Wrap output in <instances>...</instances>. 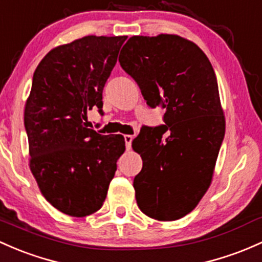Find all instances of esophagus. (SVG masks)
<instances>
[{
	"instance_id": "esophagus-1",
	"label": "esophagus",
	"mask_w": 262,
	"mask_h": 262,
	"mask_svg": "<svg viewBox=\"0 0 262 262\" xmlns=\"http://www.w3.org/2000/svg\"><path fill=\"white\" fill-rule=\"evenodd\" d=\"M123 140H125L126 148H127V150H130L132 140H134V136H131V135H125V136H123Z\"/></svg>"
}]
</instances>
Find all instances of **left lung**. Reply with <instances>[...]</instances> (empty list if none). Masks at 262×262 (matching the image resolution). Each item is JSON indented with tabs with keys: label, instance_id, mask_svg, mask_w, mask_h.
<instances>
[{
	"label": "left lung",
	"instance_id": "8db88e82",
	"mask_svg": "<svg viewBox=\"0 0 262 262\" xmlns=\"http://www.w3.org/2000/svg\"><path fill=\"white\" fill-rule=\"evenodd\" d=\"M119 61L146 103L165 108V125L142 126L132 142L142 157L134 179L137 205L156 220H179L209 188L224 141L215 71L198 45L176 35L134 36Z\"/></svg>",
	"mask_w": 262,
	"mask_h": 262
}]
</instances>
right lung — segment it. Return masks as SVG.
Segmentation results:
<instances>
[{
    "instance_id": "obj_1",
    "label": "right lung",
    "mask_w": 262,
    "mask_h": 262,
    "mask_svg": "<svg viewBox=\"0 0 262 262\" xmlns=\"http://www.w3.org/2000/svg\"><path fill=\"white\" fill-rule=\"evenodd\" d=\"M126 36H86L53 49L32 78L25 107L30 168L45 199L83 217L101 209L125 151L121 135L87 128L89 110L102 111V91Z\"/></svg>"
}]
</instances>
